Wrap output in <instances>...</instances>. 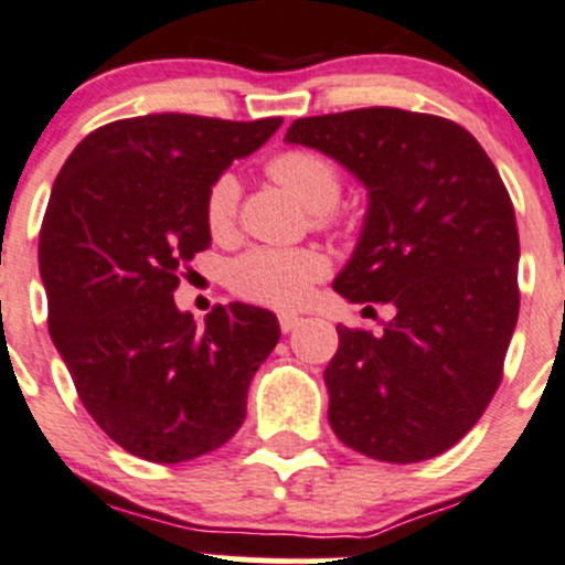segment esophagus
I'll list each match as a JSON object with an SVG mask.
<instances>
[{
  "mask_svg": "<svg viewBox=\"0 0 565 565\" xmlns=\"http://www.w3.org/2000/svg\"><path fill=\"white\" fill-rule=\"evenodd\" d=\"M299 323H301V316H296V312H280V329H282V332H294Z\"/></svg>",
  "mask_w": 565,
  "mask_h": 565,
  "instance_id": "esophagus-1",
  "label": "esophagus"
}]
</instances>
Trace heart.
<instances>
[{
  "mask_svg": "<svg viewBox=\"0 0 565 565\" xmlns=\"http://www.w3.org/2000/svg\"><path fill=\"white\" fill-rule=\"evenodd\" d=\"M266 175L312 211L318 227H334V205L343 194V170L321 150L290 148L266 161ZM242 183L222 172L205 192V225L211 236L227 242L236 236ZM329 271V260L316 247H255L231 266V288L242 299L266 307H296L312 285Z\"/></svg>",
  "mask_w": 565,
  "mask_h": 565,
  "instance_id": "heart-1",
  "label": "heart"
}]
</instances>
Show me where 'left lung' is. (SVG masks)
Segmentation results:
<instances>
[{
	"instance_id": "left-lung-1",
	"label": "left lung",
	"mask_w": 565,
	"mask_h": 565,
	"mask_svg": "<svg viewBox=\"0 0 565 565\" xmlns=\"http://www.w3.org/2000/svg\"><path fill=\"white\" fill-rule=\"evenodd\" d=\"M285 139L367 186L365 227L334 290L395 310L382 334L338 327L323 371L329 426L367 459H434L494 398L516 327L519 231L505 183L478 139L439 115L367 106L299 117Z\"/></svg>"
}]
</instances>
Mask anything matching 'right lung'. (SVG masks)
<instances>
[{
    "instance_id": "right-lung-1",
    "label": "right lung",
    "mask_w": 565,
    "mask_h": 565,
    "mask_svg": "<svg viewBox=\"0 0 565 565\" xmlns=\"http://www.w3.org/2000/svg\"><path fill=\"white\" fill-rule=\"evenodd\" d=\"M280 122L126 117L87 134L54 181L38 242L49 334L85 409L131 456L181 465L242 428L277 316L233 301L200 327L172 294L211 247L214 178Z\"/></svg>"
}]
</instances>
